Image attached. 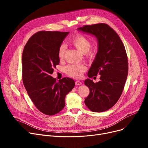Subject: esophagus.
I'll return each instance as SVG.
<instances>
[{
	"mask_svg": "<svg viewBox=\"0 0 148 148\" xmlns=\"http://www.w3.org/2000/svg\"><path fill=\"white\" fill-rule=\"evenodd\" d=\"M75 85H77V86H80V85H81L82 84V83L81 82H80V81L77 80V81H76L75 82Z\"/></svg>",
	"mask_w": 148,
	"mask_h": 148,
	"instance_id": "obj_1",
	"label": "esophagus"
}]
</instances>
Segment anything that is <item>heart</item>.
Instances as JSON below:
<instances>
[{
	"label": "heart",
	"instance_id": "b5f03b06",
	"mask_svg": "<svg viewBox=\"0 0 148 148\" xmlns=\"http://www.w3.org/2000/svg\"><path fill=\"white\" fill-rule=\"evenodd\" d=\"M69 43L82 54H84L86 58L89 60L94 59L97 54V49L96 48L90 49L91 41L86 36L79 34L71 38ZM65 46L61 44L58 49V58L62 60L64 59L65 52ZM86 67L82 64H73L66 66L65 68V73L73 78L79 79L82 77V74L86 71Z\"/></svg>",
	"mask_w": 148,
	"mask_h": 148
}]
</instances>
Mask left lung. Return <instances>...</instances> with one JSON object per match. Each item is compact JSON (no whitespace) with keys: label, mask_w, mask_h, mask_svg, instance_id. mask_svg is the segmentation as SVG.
I'll list each match as a JSON object with an SVG mask.
<instances>
[{"label":"left lung","mask_w":148,"mask_h":148,"mask_svg":"<svg viewBox=\"0 0 148 148\" xmlns=\"http://www.w3.org/2000/svg\"><path fill=\"white\" fill-rule=\"evenodd\" d=\"M77 30L95 36L98 45L88 75L92 78L99 74L100 80L95 83L89 79L85 80L90 93L84 103L92 112H105L117 103L125 86L128 73L125 47L117 33L105 23L84 25Z\"/></svg>","instance_id":"1"}]
</instances>
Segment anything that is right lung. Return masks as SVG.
Here are the masks:
<instances>
[{
    "label": "right lung",
    "mask_w": 148,
    "mask_h": 148,
    "mask_svg": "<svg viewBox=\"0 0 148 148\" xmlns=\"http://www.w3.org/2000/svg\"><path fill=\"white\" fill-rule=\"evenodd\" d=\"M68 34L40 31L29 38L23 51V84L35 107L47 115L63 109L66 95L75 86L72 79L64 77L57 82L51 76L59 64V46Z\"/></svg>",
    "instance_id": "1"
}]
</instances>
